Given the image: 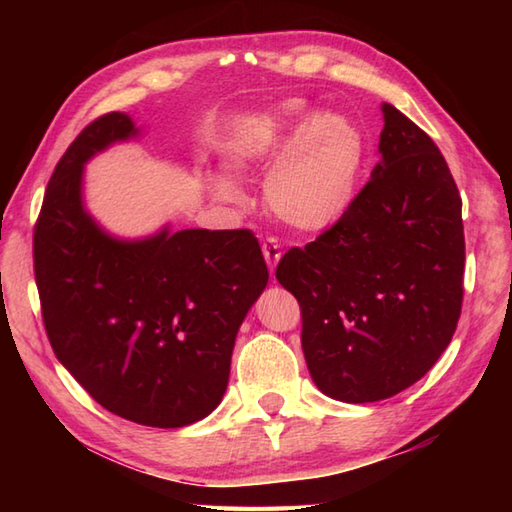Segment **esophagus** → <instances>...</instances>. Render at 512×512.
Wrapping results in <instances>:
<instances>
[{
	"instance_id": "34e87169",
	"label": "esophagus",
	"mask_w": 512,
	"mask_h": 512,
	"mask_svg": "<svg viewBox=\"0 0 512 512\" xmlns=\"http://www.w3.org/2000/svg\"><path fill=\"white\" fill-rule=\"evenodd\" d=\"M262 253L266 257V264L270 273H275V268L281 259V244L277 242L275 237H266L264 244H262Z\"/></svg>"
}]
</instances>
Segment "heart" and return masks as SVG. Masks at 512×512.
Returning a JSON list of instances; mask_svg holds the SVG:
<instances>
[{
    "label": "heart",
    "instance_id": "1",
    "mask_svg": "<svg viewBox=\"0 0 512 512\" xmlns=\"http://www.w3.org/2000/svg\"><path fill=\"white\" fill-rule=\"evenodd\" d=\"M266 202L281 222L303 233L334 226L350 211L365 165V136L352 118L325 112L314 116L301 101H286L235 127L224 149L226 169L244 173L270 165ZM215 200L237 202V184L209 178Z\"/></svg>",
    "mask_w": 512,
    "mask_h": 512
}]
</instances>
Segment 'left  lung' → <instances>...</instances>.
<instances>
[{
	"label": "left lung",
	"mask_w": 512,
	"mask_h": 512,
	"mask_svg": "<svg viewBox=\"0 0 512 512\" xmlns=\"http://www.w3.org/2000/svg\"><path fill=\"white\" fill-rule=\"evenodd\" d=\"M380 162L350 211L306 248L279 284L301 306V347L325 396L376 402L436 365L462 312V198L436 143L383 103Z\"/></svg>",
	"instance_id": "1"
}]
</instances>
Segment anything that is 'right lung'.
<instances>
[{"label": "right lung", "instance_id": "obj_1", "mask_svg": "<svg viewBox=\"0 0 512 512\" xmlns=\"http://www.w3.org/2000/svg\"><path fill=\"white\" fill-rule=\"evenodd\" d=\"M134 136L132 118L110 112L65 151L35 226V279L50 345L76 383L116 416L178 429L220 405L268 268L246 228L105 233L83 206V167Z\"/></svg>", "mask_w": 512, "mask_h": 512}]
</instances>
